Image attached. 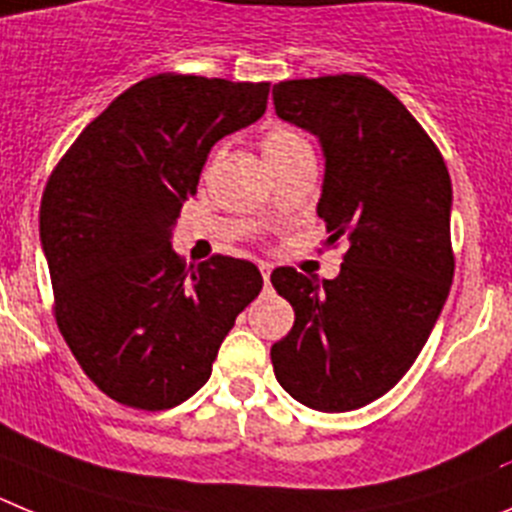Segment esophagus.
<instances>
[{
  "label": "esophagus",
  "mask_w": 512,
  "mask_h": 512,
  "mask_svg": "<svg viewBox=\"0 0 512 512\" xmlns=\"http://www.w3.org/2000/svg\"><path fill=\"white\" fill-rule=\"evenodd\" d=\"M257 267H260V273H262V280H265V285L270 283V273H273V265H270V262H257Z\"/></svg>",
  "instance_id": "1"
}]
</instances>
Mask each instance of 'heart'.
<instances>
[{
    "label": "heart",
    "mask_w": 512,
    "mask_h": 512,
    "mask_svg": "<svg viewBox=\"0 0 512 512\" xmlns=\"http://www.w3.org/2000/svg\"><path fill=\"white\" fill-rule=\"evenodd\" d=\"M262 147H265V155L267 160H270V165L280 163V160L290 158V155L303 153V150H311L306 137H303L301 132L290 130V127H273V130L265 135Z\"/></svg>",
    "instance_id": "obj_1"
}]
</instances>
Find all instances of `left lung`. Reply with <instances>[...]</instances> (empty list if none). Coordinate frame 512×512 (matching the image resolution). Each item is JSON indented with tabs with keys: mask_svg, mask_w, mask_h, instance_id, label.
Listing matches in <instances>:
<instances>
[{
	"mask_svg": "<svg viewBox=\"0 0 512 512\" xmlns=\"http://www.w3.org/2000/svg\"><path fill=\"white\" fill-rule=\"evenodd\" d=\"M273 101L280 119L319 137L316 211L326 245L344 242L347 252L334 280L273 270L296 321L270 359L298 403L354 411L411 370L449 296V170L416 117L367 76L280 81Z\"/></svg>",
	"mask_w": 512,
	"mask_h": 512,
	"instance_id": "left-lung-1",
	"label": "left lung"
}]
</instances>
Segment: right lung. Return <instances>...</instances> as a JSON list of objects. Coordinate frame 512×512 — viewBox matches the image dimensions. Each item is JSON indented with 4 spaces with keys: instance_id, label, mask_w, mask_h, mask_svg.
I'll return each mask as SVG.
<instances>
[{
    "instance_id": "1",
    "label": "right lung",
    "mask_w": 512,
    "mask_h": 512,
    "mask_svg": "<svg viewBox=\"0 0 512 512\" xmlns=\"http://www.w3.org/2000/svg\"><path fill=\"white\" fill-rule=\"evenodd\" d=\"M270 84L158 73L119 94L50 173L40 242L55 321L81 370L130 408L165 411L209 380L262 290L252 262L199 267L170 247L209 150L265 114Z\"/></svg>"
}]
</instances>
